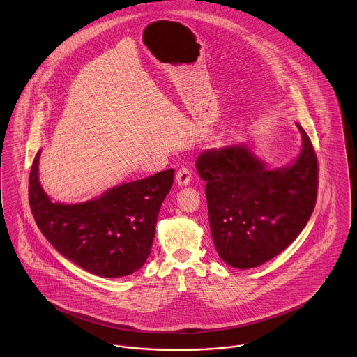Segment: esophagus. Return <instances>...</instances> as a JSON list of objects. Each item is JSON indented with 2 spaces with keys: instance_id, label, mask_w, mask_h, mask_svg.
Listing matches in <instances>:
<instances>
[{
  "instance_id": "obj_1",
  "label": "esophagus",
  "mask_w": 357,
  "mask_h": 357,
  "mask_svg": "<svg viewBox=\"0 0 357 357\" xmlns=\"http://www.w3.org/2000/svg\"><path fill=\"white\" fill-rule=\"evenodd\" d=\"M190 179H191V174L187 169H181L176 172L175 175V182L179 187H185L190 183Z\"/></svg>"
}]
</instances>
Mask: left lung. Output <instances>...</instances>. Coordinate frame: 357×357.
<instances>
[{
	"label": "left lung",
	"instance_id": "8db88e82",
	"mask_svg": "<svg viewBox=\"0 0 357 357\" xmlns=\"http://www.w3.org/2000/svg\"><path fill=\"white\" fill-rule=\"evenodd\" d=\"M297 158L271 167L255 146L204 151L197 171L206 182L215 250L231 268L252 269L280 255L309 221L317 197V158L305 130Z\"/></svg>",
	"mask_w": 357,
	"mask_h": 357
}]
</instances>
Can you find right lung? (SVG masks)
<instances>
[{"mask_svg": "<svg viewBox=\"0 0 357 357\" xmlns=\"http://www.w3.org/2000/svg\"><path fill=\"white\" fill-rule=\"evenodd\" d=\"M41 150L29 176L34 221L52 246L86 272L118 278L147 261L162 202L170 192L174 169L111 187L80 204L53 202L38 178Z\"/></svg>", "mask_w": 357, "mask_h": 357, "instance_id": "1", "label": "right lung"}]
</instances>
